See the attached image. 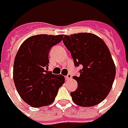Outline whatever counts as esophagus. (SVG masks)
Wrapping results in <instances>:
<instances>
[{
	"instance_id": "obj_1",
	"label": "esophagus",
	"mask_w": 128,
	"mask_h": 128,
	"mask_svg": "<svg viewBox=\"0 0 128 128\" xmlns=\"http://www.w3.org/2000/svg\"><path fill=\"white\" fill-rule=\"evenodd\" d=\"M72 78V76L70 75V74H68L67 76H66V80H69V79H70Z\"/></svg>"
}]
</instances>
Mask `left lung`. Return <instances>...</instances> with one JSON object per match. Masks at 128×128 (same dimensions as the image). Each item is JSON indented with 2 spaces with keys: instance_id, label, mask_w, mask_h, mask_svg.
<instances>
[{
  "instance_id": "1",
  "label": "left lung",
  "mask_w": 128,
  "mask_h": 128,
  "mask_svg": "<svg viewBox=\"0 0 128 128\" xmlns=\"http://www.w3.org/2000/svg\"><path fill=\"white\" fill-rule=\"evenodd\" d=\"M62 42L70 51L76 67L82 66L76 91L70 92L75 104L92 106L107 96L115 78L116 68L104 42L91 33L65 35Z\"/></svg>"
}]
</instances>
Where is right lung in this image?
<instances>
[{
    "label": "right lung",
    "mask_w": 128,
    "mask_h": 128,
    "mask_svg": "<svg viewBox=\"0 0 128 128\" xmlns=\"http://www.w3.org/2000/svg\"><path fill=\"white\" fill-rule=\"evenodd\" d=\"M63 35L38 34L22 44L14 63V81L21 98L33 107L52 104L64 76L48 72L50 49L60 42Z\"/></svg>",
    "instance_id": "add662e5"
}]
</instances>
